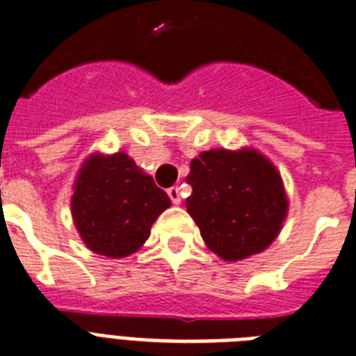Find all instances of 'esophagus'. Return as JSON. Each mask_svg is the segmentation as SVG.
Masks as SVG:
<instances>
[{"label":"esophagus","mask_w":356,"mask_h":356,"mask_svg":"<svg viewBox=\"0 0 356 356\" xmlns=\"http://www.w3.org/2000/svg\"><path fill=\"white\" fill-rule=\"evenodd\" d=\"M167 195L170 197V200H172V204H181V191L180 187H169L167 189Z\"/></svg>","instance_id":"obj_1"}]
</instances>
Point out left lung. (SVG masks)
Returning a JSON list of instances; mask_svg holds the SVG:
<instances>
[{
    "mask_svg": "<svg viewBox=\"0 0 356 356\" xmlns=\"http://www.w3.org/2000/svg\"><path fill=\"white\" fill-rule=\"evenodd\" d=\"M186 181L193 187L187 213L222 260L249 258L277 239L288 198L280 172L264 154L213 148L193 159Z\"/></svg>",
    "mask_w": 356,
    "mask_h": 356,
    "instance_id": "8db88e82",
    "label": "left lung"
}]
</instances>
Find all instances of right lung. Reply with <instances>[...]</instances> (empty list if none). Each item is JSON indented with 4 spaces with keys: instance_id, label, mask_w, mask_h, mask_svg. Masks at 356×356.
Returning a JSON list of instances; mask_svg holds the SVG:
<instances>
[{
    "instance_id": "obj_1",
    "label": "right lung",
    "mask_w": 356,
    "mask_h": 356,
    "mask_svg": "<svg viewBox=\"0 0 356 356\" xmlns=\"http://www.w3.org/2000/svg\"><path fill=\"white\" fill-rule=\"evenodd\" d=\"M170 198L128 154H92L74 184L72 217L83 243L107 258L140 249Z\"/></svg>"
}]
</instances>
